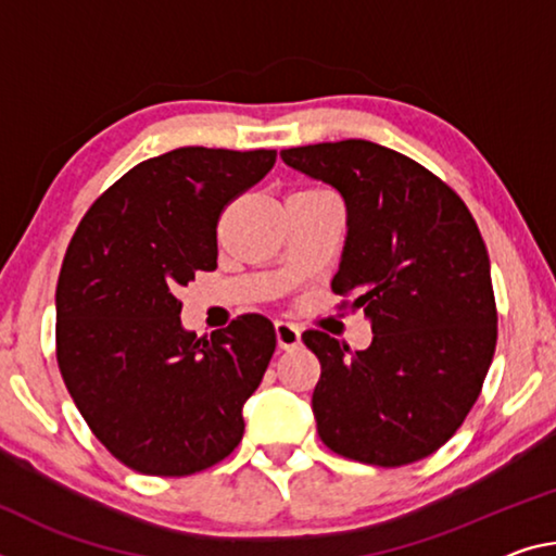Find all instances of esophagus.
Instances as JSON below:
<instances>
[{
	"label": "esophagus",
	"instance_id": "obj_1",
	"mask_svg": "<svg viewBox=\"0 0 556 556\" xmlns=\"http://www.w3.org/2000/svg\"><path fill=\"white\" fill-rule=\"evenodd\" d=\"M275 333H277L279 349H294V346H299V341H302V331H299V326L289 324V321H277Z\"/></svg>",
	"mask_w": 556,
	"mask_h": 556
}]
</instances>
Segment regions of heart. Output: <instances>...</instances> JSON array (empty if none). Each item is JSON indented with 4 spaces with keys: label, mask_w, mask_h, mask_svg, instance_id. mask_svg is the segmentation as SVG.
<instances>
[{
    "label": "heart",
    "mask_w": 556,
    "mask_h": 556,
    "mask_svg": "<svg viewBox=\"0 0 556 556\" xmlns=\"http://www.w3.org/2000/svg\"><path fill=\"white\" fill-rule=\"evenodd\" d=\"M302 192H314V190H302Z\"/></svg>",
    "instance_id": "obj_1"
}]
</instances>
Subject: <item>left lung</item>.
<instances>
[{
	"label": "left lung",
	"mask_w": 556,
	"mask_h": 556,
	"mask_svg": "<svg viewBox=\"0 0 556 556\" xmlns=\"http://www.w3.org/2000/svg\"><path fill=\"white\" fill-rule=\"evenodd\" d=\"M281 157L346 202L331 289L374 331L366 351L302 333L321 364L312 395L321 443L378 468L422 460L463 426L495 354L497 306L478 223L451 185L371 140L289 148Z\"/></svg>",
	"instance_id": "left-lung-1"
}]
</instances>
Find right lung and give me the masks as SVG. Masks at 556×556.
I'll list each match as a JSON object with an SVG mask.
<instances>
[{"label":"right lung","mask_w":556,"mask_h":556,"mask_svg":"<svg viewBox=\"0 0 556 556\" xmlns=\"http://www.w3.org/2000/svg\"><path fill=\"white\" fill-rule=\"evenodd\" d=\"M277 151L188 146L138 163L88 207L56 285V361L78 413L116 460L185 478L225 460L275 354V326L242 314L185 331L180 287L217 267L225 207Z\"/></svg>","instance_id":"1"}]
</instances>
